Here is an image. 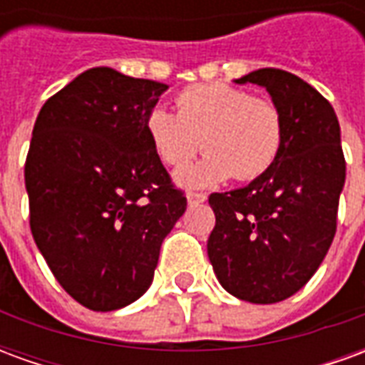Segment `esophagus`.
<instances>
[{
    "instance_id": "34e87169",
    "label": "esophagus",
    "mask_w": 365,
    "mask_h": 365,
    "mask_svg": "<svg viewBox=\"0 0 365 365\" xmlns=\"http://www.w3.org/2000/svg\"><path fill=\"white\" fill-rule=\"evenodd\" d=\"M203 201H207L205 193H195V191H190V193H187V203H190V205L203 203Z\"/></svg>"
}]
</instances>
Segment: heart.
<instances>
[{
    "label": "heart",
    "instance_id": "1",
    "mask_svg": "<svg viewBox=\"0 0 365 365\" xmlns=\"http://www.w3.org/2000/svg\"><path fill=\"white\" fill-rule=\"evenodd\" d=\"M175 105L178 113L152 107L144 128L166 166L182 168L201 148L207 150L199 164L175 174L183 187H211L232 174L238 180L260 178L282 152V113L268 99L229 83H199L183 90Z\"/></svg>",
    "mask_w": 365,
    "mask_h": 365
}]
</instances>
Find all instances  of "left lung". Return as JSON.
<instances>
[{"label":"left lung","mask_w":365,"mask_h":365,"mask_svg":"<svg viewBox=\"0 0 365 365\" xmlns=\"http://www.w3.org/2000/svg\"><path fill=\"white\" fill-rule=\"evenodd\" d=\"M235 83L268 91L282 113L283 144L266 174L211 193L217 222L207 254L230 295L269 305L297 293L332 245L346 180L340 125L332 105L285 70L262 68Z\"/></svg>","instance_id":"obj_1"}]
</instances>
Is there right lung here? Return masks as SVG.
<instances>
[{
    "label": "right lung",
    "mask_w": 365,
    "mask_h": 365,
    "mask_svg": "<svg viewBox=\"0 0 365 365\" xmlns=\"http://www.w3.org/2000/svg\"><path fill=\"white\" fill-rule=\"evenodd\" d=\"M166 83L99 66L43 105L25 162L31 232L54 277L91 311L143 297L187 201L144 119Z\"/></svg>",
    "instance_id": "add662e5"
}]
</instances>
